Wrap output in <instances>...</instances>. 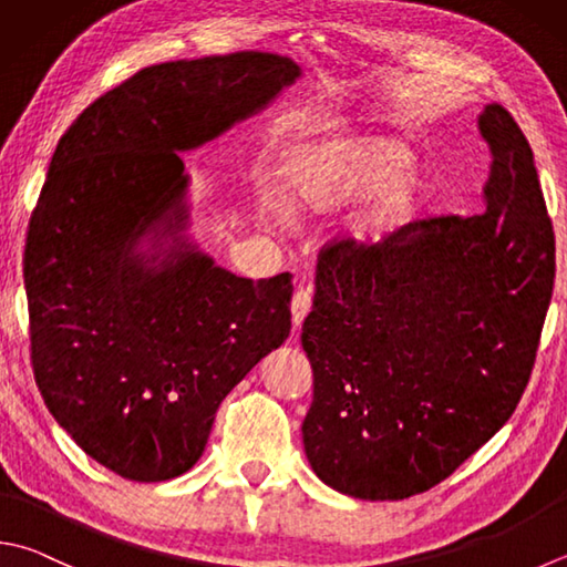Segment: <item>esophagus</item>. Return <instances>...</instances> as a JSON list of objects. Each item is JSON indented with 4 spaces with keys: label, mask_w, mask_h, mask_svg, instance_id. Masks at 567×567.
<instances>
[{
    "label": "esophagus",
    "mask_w": 567,
    "mask_h": 567,
    "mask_svg": "<svg viewBox=\"0 0 567 567\" xmlns=\"http://www.w3.org/2000/svg\"><path fill=\"white\" fill-rule=\"evenodd\" d=\"M311 303H313V293L308 286H301L298 291L293 293V301H291V318H293V326L301 328L303 318L311 311Z\"/></svg>",
    "instance_id": "1"
}]
</instances>
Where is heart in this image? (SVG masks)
<instances>
[{"label": "heart", "instance_id": "1", "mask_svg": "<svg viewBox=\"0 0 567 567\" xmlns=\"http://www.w3.org/2000/svg\"><path fill=\"white\" fill-rule=\"evenodd\" d=\"M410 153L382 137H350L306 147L288 167L284 197L303 215H328L365 197L350 219V237L382 241L408 224L422 202V183L410 173Z\"/></svg>", "mask_w": 567, "mask_h": 567}]
</instances>
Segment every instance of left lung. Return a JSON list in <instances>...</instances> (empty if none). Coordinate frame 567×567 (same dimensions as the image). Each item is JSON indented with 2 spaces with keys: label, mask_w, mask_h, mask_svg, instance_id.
<instances>
[{
  "label": "left lung",
  "mask_w": 567,
  "mask_h": 567,
  "mask_svg": "<svg viewBox=\"0 0 567 567\" xmlns=\"http://www.w3.org/2000/svg\"><path fill=\"white\" fill-rule=\"evenodd\" d=\"M486 209L328 244L301 343L313 368L303 450L340 494L400 501L454 474L514 414L555 281L533 151L504 105L478 115Z\"/></svg>",
  "instance_id": "8db88e82"
}]
</instances>
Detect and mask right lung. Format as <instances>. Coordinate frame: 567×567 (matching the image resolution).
<instances>
[{
  "mask_svg": "<svg viewBox=\"0 0 567 567\" xmlns=\"http://www.w3.org/2000/svg\"><path fill=\"white\" fill-rule=\"evenodd\" d=\"M298 76L261 51L157 63L95 99L51 157L24 249L31 365L53 420L117 476L189 472L221 400L288 338L291 274L241 279L179 237V153Z\"/></svg>",
  "mask_w": 567,
  "mask_h": 567,
  "instance_id": "add662e5",
  "label": "right lung"
}]
</instances>
